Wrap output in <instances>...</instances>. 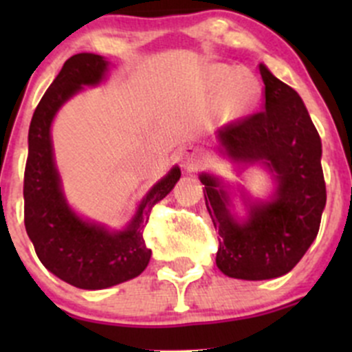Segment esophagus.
<instances>
[{
	"label": "esophagus",
	"instance_id": "esophagus-1",
	"mask_svg": "<svg viewBox=\"0 0 352 352\" xmlns=\"http://www.w3.org/2000/svg\"><path fill=\"white\" fill-rule=\"evenodd\" d=\"M180 162L186 168L192 170L196 168L199 163L202 162V151L199 150L194 144H189V146L182 148V153H180Z\"/></svg>",
	"mask_w": 352,
	"mask_h": 352
}]
</instances>
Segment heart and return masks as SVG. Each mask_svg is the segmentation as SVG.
<instances>
[{"label": "heart", "mask_w": 352, "mask_h": 352, "mask_svg": "<svg viewBox=\"0 0 352 352\" xmlns=\"http://www.w3.org/2000/svg\"><path fill=\"white\" fill-rule=\"evenodd\" d=\"M212 78H214L216 87L223 90V112L230 119H239V117L245 116L258 102L261 83L255 78V74L221 65L214 67Z\"/></svg>", "instance_id": "obj_1"}]
</instances>
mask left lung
<instances>
[{
	"label": "left lung",
	"instance_id": "obj_1",
	"mask_svg": "<svg viewBox=\"0 0 352 352\" xmlns=\"http://www.w3.org/2000/svg\"><path fill=\"white\" fill-rule=\"evenodd\" d=\"M265 85L262 112L216 131L218 151L240 165H262L276 182L267 201L245 190L247 216L232 211L230 187L201 173L206 208L218 230L216 265L228 278L262 281L285 276L305 255L320 228L325 201L322 141L300 95L258 66Z\"/></svg>",
	"mask_w": 352,
	"mask_h": 352
}]
</instances>
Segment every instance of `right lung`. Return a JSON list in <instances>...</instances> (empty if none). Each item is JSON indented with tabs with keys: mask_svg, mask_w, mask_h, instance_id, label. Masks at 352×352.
Wrapping results in <instances>:
<instances>
[{
	"mask_svg": "<svg viewBox=\"0 0 352 352\" xmlns=\"http://www.w3.org/2000/svg\"><path fill=\"white\" fill-rule=\"evenodd\" d=\"M107 71L109 61L102 56L91 52L71 56L38 102L28 129L25 230L44 267L80 289H105L129 281L146 269L151 250L144 243L143 230L151 208L180 179V168L175 165L148 190L124 230H109L83 219L67 204L54 162L52 120L73 95L104 81Z\"/></svg>",
	"mask_w": 352,
	"mask_h": 352,
	"instance_id": "1",
	"label": "right lung"
}]
</instances>
